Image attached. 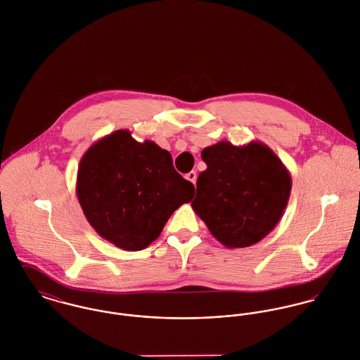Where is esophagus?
Returning <instances> with one entry per match:
<instances>
[{
    "instance_id": "obj_1",
    "label": "esophagus",
    "mask_w": 360,
    "mask_h": 360,
    "mask_svg": "<svg viewBox=\"0 0 360 360\" xmlns=\"http://www.w3.org/2000/svg\"><path fill=\"white\" fill-rule=\"evenodd\" d=\"M185 178L188 179V181H191L192 184H196V179H198V175H196V171H191V172H188L186 175H185Z\"/></svg>"
}]
</instances>
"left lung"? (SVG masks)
<instances>
[{"mask_svg":"<svg viewBox=\"0 0 360 360\" xmlns=\"http://www.w3.org/2000/svg\"><path fill=\"white\" fill-rule=\"evenodd\" d=\"M192 208L228 248L250 247L278 225L291 192V175L275 152L252 141H221L202 149Z\"/></svg>","mask_w":360,"mask_h":360,"instance_id":"1","label":"left lung"}]
</instances>
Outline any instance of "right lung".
<instances>
[{"instance_id": "add662e5", "label": "right lung", "mask_w": 360, "mask_h": 360, "mask_svg": "<svg viewBox=\"0 0 360 360\" xmlns=\"http://www.w3.org/2000/svg\"><path fill=\"white\" fill-rule=\"evenodd\" d=\"M76 192L99 236L139 251L160 236L176 208L193 199L195 186L175 171L169 152L117 129L81 158Z\"/></svg>"}]
</instances>
